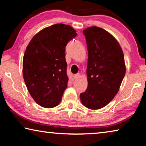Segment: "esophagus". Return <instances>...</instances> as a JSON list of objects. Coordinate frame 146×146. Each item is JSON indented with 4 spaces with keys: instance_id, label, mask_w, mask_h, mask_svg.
Masks as SVG:
<instances>
[{
    "instance_id": "1",
    "label": "esophagus",
    "mask_w": 146,
    "mask_h": 146,
    "mask_svg": "<svg viewBox=\"0 0 146 146\" xmlns=\"http://www.w3.org/2000/svg\"><path fill=\"white\" fill-rule=\"evenodd\" d=\"M80 73H76V74H75V75H74V78L77 79L80 77Z\"/></svg>"
}]
</instances>
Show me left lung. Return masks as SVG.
I'll use <instances>...</instances> for the list:
<instances>
[{"label": "left lung", "instance_id": "1", "mask_svg": "<svg viewBox=\"0 0 146 146\" xmlns=\"http://www.w3.org/2000/svg\"><path fill=\"white\" fill-rule=\"evenodd\" d=\"M88 58V88L80 94L82 104L90 110L107 106L119 91L126 71L119 43L111 34L99 27L84 29Z\"/></svg>", "mask_w": 146, "mask_h": 146}]
</instances>
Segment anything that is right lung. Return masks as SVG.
<instances>
[{
  "instance_id": "1",
  "label": "right lung",
  "mask_w": 146,
  "mask_h": 146,
  "mask_svg": "<svg viewBox=\"0 0 146 146\" xmlns=\"http://www.w3.org/2000/svg\"><path fill=\"white\" fill-rule=\"evenodd\" d=\"M70 26L56 24L38 32L24 52L23 73L29 94L39 106L52 108L68 87L65 47L76 36Z\"/></svg>"
}]
</instances>
